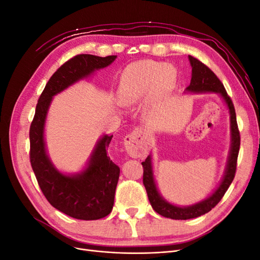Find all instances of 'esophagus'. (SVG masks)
Returning <instances> with one entry per match:
<instances>
[{
	"label": "esophagus",
	"instance_id": "esophagus-1",
	"mask_svg": "<svg viewBox=\"0 0 260 260\" xmlns=\"http://www.w3.org/2000/svg\"><path fill=\"white\" fill-rule=\"evenodd\" d=\"M123 145L128 155L132 158H141L147 152V140L144 132L136 128L123 140Z\"/></svg>",
	"mask_w": 260,
	"mask_h": 260
}]
</instances>
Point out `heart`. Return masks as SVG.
Wrapping results in <instances>:
<instances>
[{"label": "heart", "instance_id": "1", "mask_svg": "<svg viewBox=\"0 0 260 260\" xmlns=\"http://www.w3.org/2000/svg\"><path fill=\"white\" fill-rule=\"evenodd\" d=\"M177 83V69L166 62L144 59L123 70L118 86V98L124 105L138 103L152 91L154 98L167 95Z\"/></svg>", "mask_w": 260, "mask_h": 260}]
</instances>
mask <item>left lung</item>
Masks as SVG:
<instances>
[{
  "label": "left lung",
  "mask_w": 260,
  "mask_h": 260,
  "mask_svg": "<svg viewBox=\"0 0 260 260\" xmlns=\"http://www.w3.org/2000/svg\"><path fill=\"white\" fill-rule=\"evenodd\" d=\"M188 60L192 67V78L191 83L185 89L184 93H216L217 95L221 98L224 104L229 111L230 116V149L228 155L226 165L224 169L223 177L220 181L219 185L216 190L212 192L206 199L202 200L199 203H195L190 206H178L171 204L167 200L162 198L157 187L154 170L152 155H148L146 159L142 162L144 169L143 172V184L146 188V193L148 196L149 203L153 209L166 218L175 220H186L200 217L202 215L207 214L214 208L217 204L222 199V196L226 192L228 187L230 186L235 176V169H237V160L240 151V132L238 129L237 116H235L234 106L231 99L228 95L223 84L221 83L217 76L211 70L203 64L202 61L196 59L195 57L188 55Z\"/></svg>",
  "instance_id": "left-lung-1"
}]
</instances>
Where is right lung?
Listing matches in <instances>:
<instances>
[{
    "label": "right lung",
    "mask_w": 260,
    "mask_h": 260,
    "mask_svg": "<svg viewBox=\"0 0 260 260\" xmlns=\"http://www.w3.org/2000/svg\"><path fill=\"white\" fill-rule=\"evenodd\" d=\"M116 58V55L100 57L80 54L66 61L46 83L30 125V162L41 191L53 207L76 219L98 220L113 209L120 174L119 167L107 155L113 136L104 135L98 140L81 171L64 174L54 166L46 151V117L55 95L109 66Z\"/></svg>",
    "instance_id": "right-lung-1"
}]
</instances>
